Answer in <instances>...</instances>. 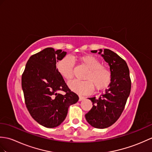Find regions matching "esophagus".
<instances>
[{
    "mask_svg": "<svg viewBox=\"0 0 152 152\" xmlns=\"http://www.w3.org/2000/svg\"><path fill=\"white\" fill-rule=\"evenodd\" d=\"M85 98L84 96H79V101H82V100H84L85 99Z\"/></svg>",
    "mask_w": 152,
    "mask_h": 152,
    "instance_id": "obj_1",
    "label": "esophagus"
}]
</instances>
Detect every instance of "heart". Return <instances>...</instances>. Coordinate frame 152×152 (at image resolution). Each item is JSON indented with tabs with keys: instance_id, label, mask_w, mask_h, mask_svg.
<instances>
[{
	"instance_id": "heart-1",
	"label": "heart",
	"mask_w": 152,
	"mask_h": 152,
	"mask_svg": "<svg viewBox=\"0 0 152 152\" xmlns=\"http://www.w3.org/2000/svg\"><path fill=\"white\" fill-rule=\"evenodd\" d=\"M78 59L80 64L87 69L83 76V79L86 80L72 81L69 83L70 89L80 94H88L92 93L93 86L96 89H102L108 86L111 80V72L102 65L99 59L91 55L80 56ZM73 67L74 61L69 56L57 63L59 74L67 81L73 77Z\"/></svg>"
}]
</instances>
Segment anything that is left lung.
Here are the masks:
<instances>
[{"mask_svg":"<svg viewBox=\"0 0 152 152\" xmlns=\"http://www.w3.org/2000/svg\"><path fill=\"white\" fill-rule=\"evenodd\" d=\"M98 54L109 66L111 83L99 98H89L93 107L86 115V118L94 128L104 129L113 124L121 115L131 91V80L128 65L118 54L109 49H99Z\"/></svg>","mask_w":152,"mask_h":152,"instance_id":"8db88e82","label":"left lung"}]
</instances>
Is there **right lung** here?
Segmentation results:
<instances>
[{"instance_id": "add662e5", "label": "right lung", "mask_w": 152, "mask_h": 152, "mask_svg": "<svg viewBox=\"0 0 152 152\" xmlns=\"http://www.w3.org/2000/svg\"><path fill=\"white\" fill-rule=\"evenodd\" d=\"M66 54L61 50L45 48L29 58L22 75V89L28 110L35 121L46 128L61 124L70 105L79 100L56 68V63ZM59 90L66 94H59Z\"/></svg>"}]
</instances>
